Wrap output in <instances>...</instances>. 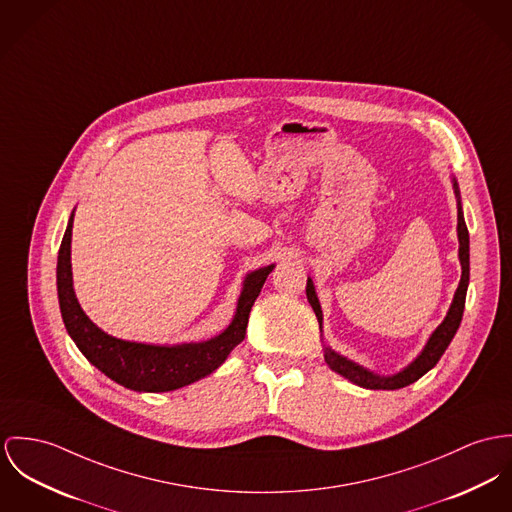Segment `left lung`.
Listing matches in <instances>:
<instances>
[{"label": "left lung", "instance_id": "1", "mask_svg": "<svg viewBox=\"0 0 512 512\" xmlns=\"http://www.w3.org/2000/svg\"><path fill=\"white\" fill-rule=\"evenodd\" d=\"M454 189H456V195H458V185L456 183H454ZM458 239H460V263H462L460 286L456 290L454 302H452V306L448 310L446 319L438 325V329L434 331L433 337L429 339V343H427V347H425V351L421 353V356L411 366H407L403 372L390 376V378H382V376H376V374L368 372L366 368L354 364L351 360H347V358H343V356L325 349V362L329 364L331 370H335L337 374L349 378L353 384L360 386V388H368V390H399V388H405V386L417 382L421 376H425L433 368L434 364L440 360V356L448 349L450 341L454 339V335H456V331L460 327V321H462V315H464V306H466L468 282H470V234H468V226H466L460 202H458ZM306 294H308V300H310L315 315H317V321L321 325V306H319V300L315 296L314 284H312L310 278H308Z\"/></svg>", "mask_w": 512, "mask_h": 512}]
</instances>
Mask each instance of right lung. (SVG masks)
I'll use <instances>...</instances> for the list:
<instances>
[{
  "mask_svg": "<svg viewBox=\"0 0 512 512\" xmlns=\"http://www.w3.org/2000/svg\"><path fill=\"white\" fill-rule=\"evenodd\" d=\"M72 222L70 216L66 234L62 237L58 251V300L64 325L78 345L83 356L97 366L105 376L120 386L134 392H169L193 384L200 378L214 372L237 347L247 329L249 312L261 294L271 267L259 269L247 276L243 292L237 302V314L232 325L218 337L206 343L177 345V347H154L142 343L120 341L103 333L89 321L79 308L74 286H72V265H70V243H72Z\"/></svg>",
  "mask_w": 512,
  "mask_h": 512,
  "instance_id": "right-lung-1",
  "label": "right lung"
}]
</instances>
